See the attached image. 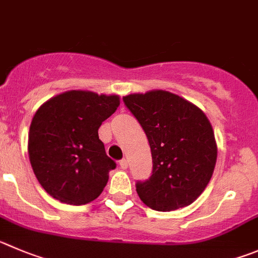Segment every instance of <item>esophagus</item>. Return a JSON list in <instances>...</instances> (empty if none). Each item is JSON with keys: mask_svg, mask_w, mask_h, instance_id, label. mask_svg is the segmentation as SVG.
Instances as JSON below:
<instances>
[{"mask_svg": "<svg viewBox=\"0 0 258 258\" xmlns=\"http://www.w3.org/2000/svg\"><path fill=\"white\" fill-rule=\"evenodd\" d=\"M119 167H121L122 169H127V168H128V160H127V159H122L121 162H119Z\"/></svg>", "mask_w": 258, "mask_h": 258, "instance_id": "obj_1", "label": "esophagus"}]
</instances>
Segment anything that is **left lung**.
<instances>
[{
	"instance_id": "1",
	"label": "left lung",
	"mask_w": 258,
	"mask_h": 258,
	"mask_svg": "<svg viewBox=\"0 0 258 258\" xmlns=\"http://www.w3.org/2000/svg\"><path fill=\"white\" fill-rule=\"evenodd\" d=\"M148 136L153 174L136 184L141 201L156 211L186 208L204 192L218 158L209 118L194 103L165 90L123 96Z\"/></svg>"
}]
</instances>
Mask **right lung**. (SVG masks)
<instances>
[{
    "label": "right lung",
    "mask_w": 258,
    "mask_h": 258,
    "mask_svg": "<svg viewBox=\"0 0 258 258\" xmlns=\"http://www.w3.org/2000/svg\"><path fill=\"white\" fill-rule=\"evenodd\" d=\"M119 103L115 94L69 90L38 108L28 153L35 177L53 199L80 206L102 194L115 163L105 154L98 130Z\"/></svg>",
    "instance_id": "obj_1"
}]
</instances>
